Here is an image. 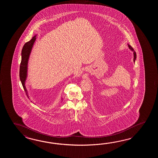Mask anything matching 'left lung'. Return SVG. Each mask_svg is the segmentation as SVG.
I'll list each match as a JSON object with an SVG mask.
<instances>
[{"mask_svg":"<svg viewBox=\"0 0 158 158\" xmlns=\"http://www.w3.org/2000/svg\"><path fill=\"white\" fill-rule=\"evenodd\" d=\"M128 47L129 48V49L131 50L132 51H133V54H134V59H133V61H134V62H135V59H136V57H137V55H136V53H135V52L134 51V50H133V48L131 47V46H130L129 44H128Z\"/></svg>","mask_w":158,"mask_h":158,"instance_id":"obj_1","label":"left lung"}]
</instances>
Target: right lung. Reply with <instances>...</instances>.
Here are the masks:
<instances>
[{"instance_id":"right-lung-1","label":"right lung","mask_w":158,"mask_h":158,"mask_svg":"<svg viewBox=\"0 0 158 158\" xmlns=\"http://www.w3.org/2000/svg\"><path fill=\"white\" fill-rule=\"evenodd\" d=\"M36 36L37 35L34 36L31 40L25 44L21 51V61L20 66V79L21 84L23 85L24 90L26 92V94L27 97H28L27 91L25 86V81L27 80V64H28V60L30 56L31 51L33 46L36 40Z\"/></svg>"}]
</instances>
